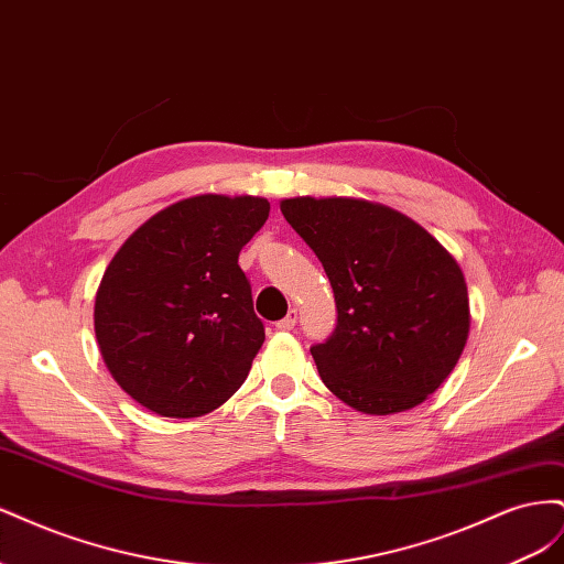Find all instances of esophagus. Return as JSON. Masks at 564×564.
<instances>
[{"instance_id": "esophagus-1", "label": "esophagus", "mask_w": 564, "mask_h": 564, "mask_svg": "<svg viewBox=\"0 0 564 564\" xmlns=\"http://www.w3.org/2000/svg\"><path fill=\"white\" fill-rule=\"evenodd\" d=\"M296 319H299V313L292 308V311L286 313V317H282V319L275 324V327H278L280 332H292V329L296 327Z\"/></svg>"}]
</instances>
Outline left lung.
I'll return each mask as SVG.
<instances>
[{"label": "left lung", "instance_id": "8db88e82", "mask_svg": "<svg viewBox=\"0 0 564 564\" xmlns=\"http://www.w3.org/2000/svg\"><path fill=\"white\" fill-rule=\"evenodd\" d=\"M280 209L332 282L338 324L311 348L338 400L371 416L445 383L470 332L464 270L416 220L360 197H289Z\"/></svg>", "mask_w": 564, "mask_h": 564}]
</instances>
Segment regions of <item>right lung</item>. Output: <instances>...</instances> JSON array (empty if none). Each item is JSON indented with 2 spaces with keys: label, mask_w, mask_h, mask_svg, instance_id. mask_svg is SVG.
Segmentation results:
<instances>
[{
  "label": "right lung",
  "mask_w": 564,
  "mask_h": 564,
  "mask_svg": "<svg viewBox=\"0 0 564 564\" xmlns=\"http://www.w3.org/2000/svg\"><path fill=\"white\" fill-rule=\"evenodd\" d=\"M265 197L193 195L117 249L96 289L94 332L117 386L150 412L195 419L235 395L265 332L237 265Z\"/></svg>",
  "instance_id": "1"
}]
</instances>
